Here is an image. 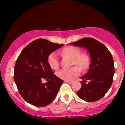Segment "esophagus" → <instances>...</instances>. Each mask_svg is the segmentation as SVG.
<instances>
[{"instance_id": "obj_1", "label": "esophagus", "mask_w": 125, "mask_h": 125, "mask_svg": "<svg viewBox=\"0 0 125 125\" xmlns=\"http://www.w3.org/2000/svg\"><path fill=\"white\" fill-rule=\"evenodd\" d=\"M66 83H69V84H71L72 83V80H66L65 81Z\"/></svg>"}]
</instances>
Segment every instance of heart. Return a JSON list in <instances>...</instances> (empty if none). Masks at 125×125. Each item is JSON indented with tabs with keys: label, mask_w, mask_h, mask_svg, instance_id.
Here are the masks:
<instances>
[{
	"label": "heart",
	"mask_w": 125,
	"mask_h": 125,
	"mask_svg": "<svg viewBox=\"0 0 125 125\" xmlns=\"http://www.w3.org/2000/svg\"><path fill=\"white\" fill-rule=\"evenodd\" d=\"M62 55L69 56L72 58V64L77 66L72 67L71 68L63 69L57 72L58 77L64 80H69L73 77L76 76L80 73V69L85 70L89 65V59L87 54L81 53L79 48L73 46H70L63 49L62 51ZM48 62L50 67L54 70L58 69L59 66V61L58 54L53 52L48 56Z\"/></svg>",
	"instance_id": "heart-1"
}]
</instances>
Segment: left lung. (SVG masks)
Masks as SVG:
<instances>
[{
    "label": "left lung",
    "mask_w": 125,
    "mask_h": 125,
    "mask_svg": "<svg viewBox=\"0 0 125 125\" xmlns=\"http://www.w3.org/2000/svg\"><path fill=\"white\" fill-rule=\"evenodd\" d=\"M72 44L85 48L91 58L89 69L81 77L82 87L77 94L85 101H97L105 95L112 83L115 73L112 56L104 44L94 38H84Z\"/></svg>",
    "instance_id": "1"
}]
</instances>
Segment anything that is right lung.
I'll use <instances>...</instances> for the list:
<instances>
[{
    "label": "right lung",
    "mask_w": 125,
    "mask_h": 125,
    "mask_svg": "<svg viewBox=\"0 0 125 125\" xmlns=\"http://www.w3.org/2000/svg\"><path fill=\"white\" fill-rule=\"evenodd\" d=\"M63 44L38 39L27 45L17 59L14 79L19 94L29 104L39 107L53 101L63 82L54 74L48 62V56ZM48 82L42 84L41 80Z\"/></svg>",
    "instance_id": "right-lung-1"
}]
</instances>
